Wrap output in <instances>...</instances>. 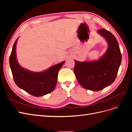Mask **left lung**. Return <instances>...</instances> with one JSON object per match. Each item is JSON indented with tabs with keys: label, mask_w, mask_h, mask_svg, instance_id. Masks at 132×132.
<instances>
[{
	"label": "left lung",
	"mask_w": 132,
	"mask_h": 132,
	"mask_svg": "<svg viewBox=\"0 0 132 132\" xmlns=\"http://www.w3.org/2000/svg\"><path fill=\"white\" fill-rule=\"evenodd\" d=\"M98 32L109 43L105 54L96 61H75L74 68L80 84L92 91L101 90L114 82L122 60L118 43L113 35L105 29L98 30Z\"/></svg>",
	"instance_id": "left-lung-1"
}]
</instances>
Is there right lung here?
I'll return each mask as SVG.
<instances>
[{
	"label": "right lung",
	"instance_id": "obj_1",
	"mask_svg": "<svg viewBox=\"0 0 132 132\" xmlns=\"http://www.w3.org/2000/svg\"><path fill=\"white\" fill-rule=\"evenodd\" d=\"M17 40L14 44L9 58L10 67L15 84L34 96L39 97L51 93L56 86L58 71L65 62L41 73H33L23 69L18 64L16 57Z\"/></svg>",
	"mask_w": 132,
	"mask_h": 132
}]
</instances>
